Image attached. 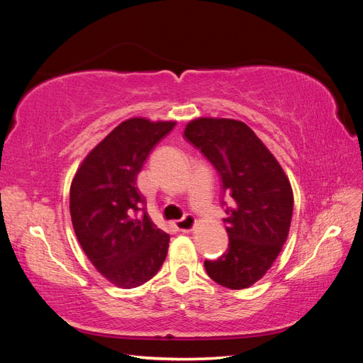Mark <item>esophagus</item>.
<instances>
[{
    "mask_svg": "<svg viewBox=\"0 0 363 363\" xmlns=\"http://www.w3.org/2000/svg\"><path fill=\"white\" fill-rule=\"evenodd\" d=\"M196 224V219L192 215H184L182 219L177 221V228L180 232H191Z\"/></svg>",
    "mask_w": 363,
    "mask_h": 363,
    "instance_id": "1",
    "label": "esophagus"
}]
</instances>
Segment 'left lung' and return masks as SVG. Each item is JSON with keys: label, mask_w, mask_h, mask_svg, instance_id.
I'll return each mask as SVG.
<instances>
[{"label": "left lung", "mask_w": 363, "mask_h": 363, "mask_svg": "<svg viewBox=\"0 0 363 363\" xmlns=\"http://www.w3.org/2000/svg\"><path fill=\"white\" fill-rule=\"evenodd\" d=\"M184 138L213 164L223 196L233 200L224 219L228 250L206 260L204 268L224 288H250L265 276L288 239L294 211L288 175L242 121L196 118L186 125Z\"/></svg>", "instance_id": "obj_1"}]
</instances>
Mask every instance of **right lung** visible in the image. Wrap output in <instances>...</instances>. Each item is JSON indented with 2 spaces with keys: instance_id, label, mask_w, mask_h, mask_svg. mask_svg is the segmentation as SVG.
I'll list each match as a JSON object with an SVG mask.
<instances>
[{
  "instance_id": "right-lung-1",
  "label": "right lung",
  "mask_w": 363,
  "mask_h": 363,
  "mask_svg": "<svg viewBox=\"0 0 363 363\" xmlns=\"http://www.w3.org/2000/svg\"><path fill=\"white\" fill-rule=\"evenodd\" d=\"M175 121L130 118L84 157L69 189L77 239L96 271L118 288L152 279L168 255L169 235L151 221L138 174ZM142 210L145 215L137 213Z\"/></svg>"
}]
</instances>
